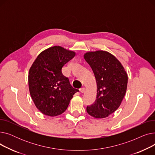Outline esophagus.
<instances>
[{
  "label": "esophagus",
  "instance_id": "esophagus-1",
  "mask_svg": "<svg viewBox=\"0 0 155 155\" xmlns=\"http://www.w3.org/2000/svg\"><path fill=\"white\" fill-rule=\"evenodd\" d=\"M85 91V88H81L80 89V92L81 93H84Z\"/></svg>",
  "mask_w": 155,
  "mask_h": 155
}]
</instances>
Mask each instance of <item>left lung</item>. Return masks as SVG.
<instances>
[{"label": "left lung", "instance_id": "obj_1", "mask_svg": "<svg viewBox=\"0 0 155 155\" xmlns=\"http://www.w3.org/2000/svg\"><path fill=\"white\" fill-rule=\"evenodd\" d=\"M84 56L94 72L97 86L96 100L87 107V112L96 119L107 117L118 109L126 94L127 73L120 62L107 51H90Z\"/></svg>", "mask_w": 155, "mask_h": 155}]
</instances>
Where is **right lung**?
I'll list each match as a JSON object with an SVG mask.
<instances>
[{
    "mask_svg": "<svg viewBox=\"0 0 155 155\" xmlns=\"http://www.w3.org/2000/svg\"><path fill=\"white\" fill-rule=\"evenodd\" d=\"M75 56L61 46L50 47L41 53L31 65L29 89L37 109L48 116H57L67 109L79 91L73 88L61 72L64 65Z\"/></svg>",
    "mask_w": 155,
    "mask_h": 155,
    "instance_id": "right-lung-1",
    "label": "right lung"
}]
</instances>
